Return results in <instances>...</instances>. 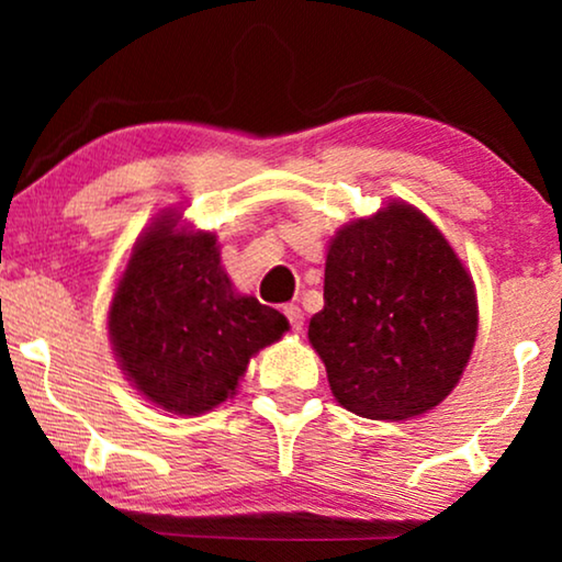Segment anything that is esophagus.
I'll list each match as a JSON object with an SVG mask.
<instances>
[{"instance_id": "obj_1", "label": "esophagus", "mask_w": 562, "mask_h": 562, "mask_svg": "<svg viewBox=\"0 0 562 562\" xmlns=\"http://www.w3.org/2000/svg\"><path fill=\"white\" fill-rule=\"evenodd\" d=\"M283 314H286V317H289L291 329H294V333H302V327H304V312L299 310L296 304H286V306H283Z\"/></svg>"}]
</instances>
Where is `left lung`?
I'll return each instance as SVG.
<instances>
[{
	"instance_id": "1",
	"label": "left lung",
	"mask_w": 562,
	"mask_h": 562,
	"mask_svg": "<svg viewBox=\"0 0 562 562\" xmlns=\"http://www.w3.org/2000/svg\"><path fill=\"white\" fill-rule=\"evenodd\" d=\"M475 333L471 273L419 210L391 202L329 243L310 342L348 412L386 422L429 412L456 389Z\"/></svg>"
}]
</instances>
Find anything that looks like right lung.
I'll list each match as a JSON object with an SVG mask.
<instances>
[{
    "label": "right lung",
    "mask_w": 562,
    "mask_h": 562,
    "mask_svg": "<svg viewBox=\"0 0 562 562\" xmlns=\"http://www.w3.org/2000/svg\"><path fill=\"white\" fill-rule=\"evenodd\" d=\"M289 322L240 296L212 233L179 229L176 212L135 243L110 306V340L140 394L173 414L212 412L235 394L250 358Z\"/></svg>",
    "instance_id": "1"
}]
</instances>
